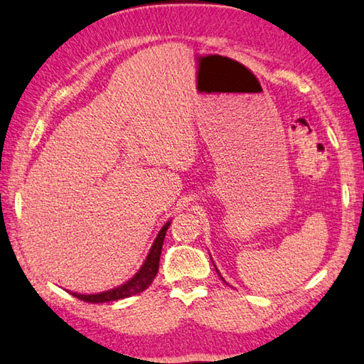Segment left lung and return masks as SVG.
Masks as SVG:
<instances>
[{"label":"left lung","instance_id":"obj_1","mask_svg":"<svg viewBox=\"0 0 364 364\" xmlns=\"http://www.w3.org/2000/svg\"><path fill=\"white\" fill-rule=\"evenodd\" d=\"M213 266H215V264H213ZM215 269H216V266H215ZM216 272H218V269H216ZM218 275H220V277H221V274H220V272H218ZM221 279H223V277H221ZM223 280H224V279H223Z\"/></svg>","mask_w":364,"mask_h":364}]
</instances>
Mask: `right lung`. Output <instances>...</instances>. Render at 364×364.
<instances>
[{"instance_id": "1", "label": "right lung", "mask_w": 364, "mask_h": 364, "mask_svg": "<svg viewBox=\"0 0 364 364\" xmlns=\"http://www.w3.org/2000/svg\"><path fill=\"white\" fill-rule=\"evenodd\" d=\"M170 226V223L165 224V226L161 229V232L157 234L154 245L151 247L149 255L146 257V261L141 266V269L132 277V279L124 283V285L117 287L114 289H109V291H103L98 294H77V293H71L77 299H81L84 302H90V304H102V302H111V301H117V299H124V297H130L134 294H138L146 289L153 280L156 279L157 270H159V259H161V251L164 245V239L165 234H167V229Z\"/></svg>"}]
</instances>
